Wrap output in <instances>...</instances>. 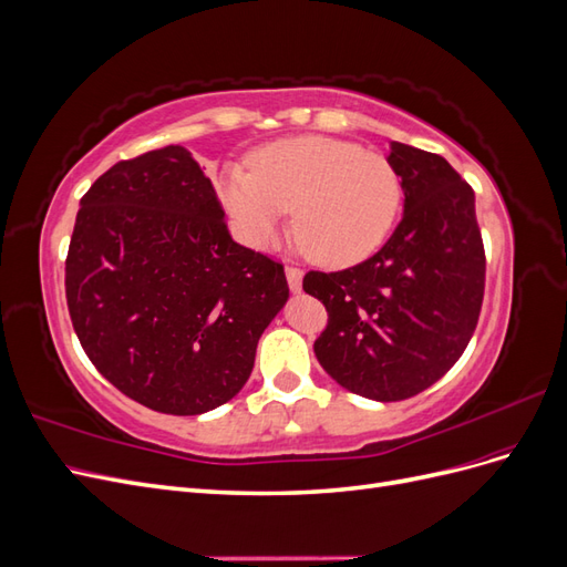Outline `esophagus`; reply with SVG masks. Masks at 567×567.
Masks as SVG:
<instances>
[{
    "label": "esophagus",
    "instance_id": "34e87169",
    "mask_svg": "<svg viewBox=\"0 0 567 567\" xmlns=\"http://www.w3.org/2000/svg\"><path fill=\"white\" fill-rule=\"evenodd\" d=\"M286 279H288V288L293 290V293H300V290H302V269L286 267Z\"/></svg>",
    "mask_w": 567,
    "mask_h": 567
}]
</instances>
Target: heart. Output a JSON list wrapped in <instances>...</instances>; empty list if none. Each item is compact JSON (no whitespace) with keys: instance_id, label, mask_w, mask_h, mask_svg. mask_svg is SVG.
<instances>
[{"instance_id":"heart-1","label":"heart","mask_w":567,"mask_h":567,"mask_svg":"<svg viewBox=\"0 0 567 567\" xmlns=\"http://www.w3.org/2000/svg\"><path fill=\"white\" fill-rule=\"evenodd\" d=\"M219 198L252 248L279 241L286 213L312 262L350 267L381 248L400 210L402 186L390 161L331 136H296L257 148L250 173L229 167Z\"/></svg>"}]
</instances>
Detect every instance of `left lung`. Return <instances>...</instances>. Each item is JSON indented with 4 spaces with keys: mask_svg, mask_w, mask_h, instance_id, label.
<instances>
[{
    "mask_svg": "<svg viewBox=\"0 0 567 567\" xmlns=\"http://www.w3.org/2000/svg\"><path fill=\"white\" fill-rule=\"evenodd\" d=\"M404 213L388 244L342 271L305 274L326 305L315 342L323 371L375 402H400L447 373L466 350L485 293L475 194L437 153L390 144Z\"/></svg>",
    "mask_w": 567,
    "mask_h": 567,
    "instance_id": "left-lung-1",
    "label": "left lung"
}]
</instances>
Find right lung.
<instances>
[{
  "label": "right lung",
  "mask_w": 567,
  "mask_h": 567,
  "mask_svg": "<svg viewBox=\"0 0 567 567\" xmlns=\"http://www.w3.org/2000/svg\"><path fill=\"white\" fill-rule=\"evenodd\" d=\"M65 298L106 381L196 416L246 385L288 284L279 262L234 241L213 182L173 144L115 163L82 196Z\"/></svg>",
  "instance_id": "add662e5"
}]
</instances>
